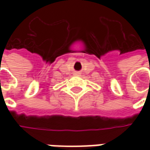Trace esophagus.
<instances>
[{"label":"esophagus","mask_w":150,"mask_h":150,"mask_svg":"<svg viewBox=\"0 0 150 150\" xmlns=\"http://www.w3.org/2000/svg\"><path fill=\"white\" fill-rule=\"evenodd\" d=\"M75 74L76 75H79V72H75Z\"/></svg>","instance_id":"34e87169"}]
</instances>
